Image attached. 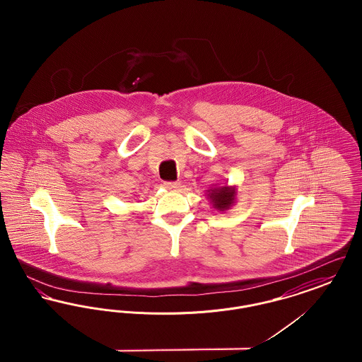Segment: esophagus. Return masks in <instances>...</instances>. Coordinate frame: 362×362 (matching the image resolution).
I'll use <instances>...</instances> for the list:
<instances>
[{
    "instance_id": "1",
    "label": "esophagus",
    "mask_w": 362,
    "mask_h": 362,
    "mask_svg": "<svg viewBox=\"0 0 362 362\" xmlns=\"http://www.w3.org/2000/svg\"><path fill=\"white\" fill-rule=\"evenodd\" d=\"M164 187L168 189H179L180 183L179 182H164Z\"/></svg>"
}]
</instances>
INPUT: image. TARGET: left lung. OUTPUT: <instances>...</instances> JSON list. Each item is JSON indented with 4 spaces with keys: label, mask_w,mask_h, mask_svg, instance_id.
Masks as SVG:
<instances>
[{
    "label": "left lung",
    "mask_w": 362,
    "mask_h": 362,
    "mask_svg": "<svg viewBox=\"0 0 362 362\" xmlns=\"http://www.w3.org/2000/svg\"><path fill=\"white\" fill-rule=\"evenodd\" d=\"M207 198L210 199V204L214 209L225 211L235 204L236 201V187L230 186H221V187H213L207 189Z\"/></svg>",
    "instance_id": "obj_1"
}]
</instances>
